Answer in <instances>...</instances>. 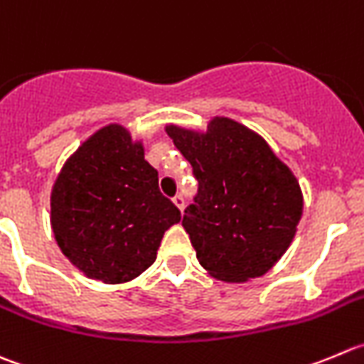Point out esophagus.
Masks as SVG:
<instances>
[{
    "label": "esophagus",
    "instance_id": "esophagus-1",
    "mask_svg": "<svg viewBox=\"0 0 364 364\" xmlns=\"http://www.w3.org/2000/svg\"><path fill=\"white\" fill-rule=\"evenodd\" d=\"M173 203L177 205V207L181 208V210H183V207H186V200H183L182 194H177V196H173Z\"/></svg>",
    "mask_w": 364,
    "mask_h": 364
}]
</instances>
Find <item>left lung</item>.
<instances>
[{"label": "left lung", "mask_w": 364, "mask_h": 364, "mask_svg": "<svg viewBox=\"0 0 364 364\" xmlns=\"http://www.w3.org/2000/svg\"><path fill=\"white\" fill-rule=\"evenodd\" d=\"M166 132L198 181L182 226L201 267L230 283L265 274L289 250L303 214L292 171L230 118H214L205 134L175 125Z\"/></svg>", "instance_id": "obj_1"}]
</instances>
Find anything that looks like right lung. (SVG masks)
I'll return each mask as SVG.
<instances>
[{
  "instance_id": "add662e5",
  "label": "right lung",
  "mask_w": 364,
  "mask_h": 364,
  "mask_svg": "<svg viewBox=\"0 0 364 364\" xmlns=\"http://www.w3.org/2000/svg\"><path fill=\"white\" fill-rule=\"evenodd\" d=\"M181 210L159 191V175L120 125L82 143L56 178L51 225L65 257L99 282L125 283L156 262Z\"/></svg>"
}]
</instances>
